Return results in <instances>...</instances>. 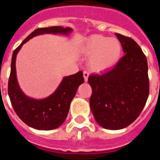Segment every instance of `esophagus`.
<instances>
[{
    "instance_id": "34e87169",
    "label": "esophagus",
    "mask_w": 160,
    "mask_h": 160,
    "mask_svg": "<svg viewBox=\"0 0 160 160\" xmlns=\"http://www.w3.org/2000/svg\"><path fill=\"white\" fill-rule=\"evenodd\" d=\"M88 75H89L88 72H86V71H84V72H83V76H84V79H85V82H88Z\"/></svg>"
}]
</instances>
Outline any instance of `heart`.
<instances>
[{"label": "heart", "mask_w": 160, "mask_h": 160, "mask_svg": "<svg viewBox=\"0 0 160 160\" xmlns=\"http://www.w3.org/2000/svg\"><path fill=\"white\" fill-rule=\"evenodd\" d=\"M82 50L89 55L88 64L94 71H103L115 65L121 58L122 44L118 39L100 34L86 38Z\"/></svg>", "instance_id": "1"}]
</instances>
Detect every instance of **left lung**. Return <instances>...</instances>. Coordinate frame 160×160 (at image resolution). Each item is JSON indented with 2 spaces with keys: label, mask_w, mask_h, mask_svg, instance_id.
<instances>
[{
  "label": "left lung",
  "mask_w": 160,
  "mask_h": 160,
  "mask_svg": "<svg viewBox=\"0 0 160 160\" xmlns=\"http://www.w3.org/2000/svg\"><path fill=\"white\" fill-rule=\"evenodd\" d=\"M125 55L112 68L88 77L90 108L100 126L124 129L142 111L149 92L148 64L139 44L116 33Z\"/></svg>",
  "instance_id": "1"
}]
</instances>
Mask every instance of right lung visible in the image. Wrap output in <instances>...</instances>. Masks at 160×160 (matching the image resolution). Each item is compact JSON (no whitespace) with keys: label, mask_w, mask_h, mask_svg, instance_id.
Wrapping results in <instances>:
<instances>
[{"label":"right lung","mask_w":160,"mask_h":160,"mask_svg":"<svg viewBox=\"0 0 160 160\" xmlns=\"http://www.w3.org/2000/svg\"><path fill=\"white\" fill-rule=\"evenodd\" d=\"M71 28L53 26L38 28L29 34L14 51L11 58V74L8 81V95L16 114L30 127L39 130H52L59 127L66 119L72 100L78 86L84 82L82 71L65 76L52 95L42 99L27 96L19 86L16 74V58L24 44L35 36L44 34L68 35Z\"/></svg>","instance_id":"add662e5"}]
</instances>
